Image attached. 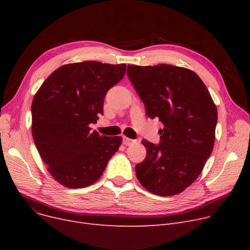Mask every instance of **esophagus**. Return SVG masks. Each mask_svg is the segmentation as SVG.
Segmentation results:
<instances>
[{
	"instance_id": "esophagus-1",
	"label": "esophagus",
	"mask_w": 250,
	"mask_h": 250,
	"mask_svg": "<svg viewBox=\"0 0 250 250\" xmlns=\"http://www.w3.org/2000/svg\"><path fill=\"white\" fill-rule=\"evenodd\" d=\"M136 141L135 140H132L129 138H126V137H123V143L125 144V146H129V145H133V144L135 143Z\"/></svg>"
}]
</instances>
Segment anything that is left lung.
<instances>
[{"mask_svg":"<svg viewBox=\"0 0 250 250\" xmlns=\"http://www.w3.org/2000/svg\"><path fill=\"white\" fill-rule=\"evenodd\" d=\"M126 74L146 114L164 125L158 145L142 141L147 155L136 165L137 178L154 194H177L198 178L213 151L216 105L201 78L187 68L128 64Z\"/></svg>","mask_w":250,"mask_h":250,"instance_id":"8db88e82","label":"left lung"}]
</instances>
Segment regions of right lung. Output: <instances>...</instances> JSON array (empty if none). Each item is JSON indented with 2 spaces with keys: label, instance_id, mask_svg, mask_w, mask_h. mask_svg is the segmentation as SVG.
I'll list each match as a JSON object with an SVG mask.
<instances>
[{
  "label": "right lung",
  "instance_id": "right-lung-1",
  "mask_svg": "<svg viewBox=\"0 0 250 250\" xmlns=\"http://www.w3.org/2000/svg\"><path fill=\"white\" fill-rule=\"evenodd\" d=\"M125 69V63L94 61L63 64L34 95L32 137L49 174L62 186H91L120 148L121 137L100 136L89 125L103 114L104 97Z\"/></svg>",
  "mask_w": 250,
  "mask_h": 250
}]
</instances>
